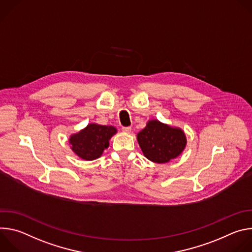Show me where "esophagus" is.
<instances>
[{"label":"esophagus","mask_w":252,"mask_h":252,"mask_svg":"<svg viewBox=\"0 0 252 252\" xmlns=\"http://www.w3.org/2000/svg\"><path fill=\"white\" fill-rule=\"evenodd\" d=\"M122 129H123V131H125V132H130L131 127H130V126H123Z\"/></svg>","instance_id":"1"}]
</instances>
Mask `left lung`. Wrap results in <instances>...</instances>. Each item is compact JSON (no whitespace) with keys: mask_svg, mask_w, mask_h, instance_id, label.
Here are the masks:
<instances>
[{"mask_svg":"<svg viewBox=\"0 0 252 252\" xmlns=\"http://www.w3.org/2000/svg\"><path fill=\"white\" fill-rule=\"evenodd\" d=\"M138 145L147 158L164 163L175 158L186 148V135L179 128H173L158 121H151L137 133Z\"/></svg>","mask_w":252,"mask_h":252,"instance_id":"obj_1","label":"left lung"}]
</instances>
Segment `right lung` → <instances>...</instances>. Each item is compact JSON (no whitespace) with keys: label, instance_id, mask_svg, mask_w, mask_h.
Wrapping results in <instances>:
<instances>
[{"label":"right lung","instance_id":"add662e5","mask_svg":"<svg viewBox=\"0 0 252 252\" xmlns=\"http://www.w3.org/2000/svg\"><path fill=\"white\" fill-rule=\"evenodd\" d=\"M116 132L114 126L91 124L79 133L70 136L71 150L83 159H95L109 147V140Z\"/></svg>","mask_w":252,"mask_h":252}]
</instances>
